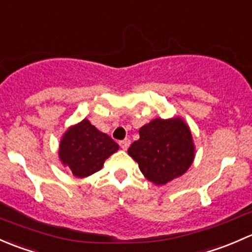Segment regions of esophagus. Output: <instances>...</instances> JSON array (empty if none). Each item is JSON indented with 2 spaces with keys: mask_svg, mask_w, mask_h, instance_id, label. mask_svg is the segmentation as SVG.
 I'll return each mask as SVG.
<instances>
[{
  "mask_svg": "<svg viewBox=\"0 0 252 252\" xmlns=\"http://www.w3.org/2000/svg\"><path fill=\"white\" fill-rule=\"evenodd\" d=\"M119 144H120V147H121V149H124V150H127L128 149V147H129V144H131V141H129V139H124V141H120L119 142Z\"/></svg>",
  "mask_w": 252,
  "mask_h": 252,
  "instance_id": "esophagus-1",
  "label": "esophagus"
}]
</instances>
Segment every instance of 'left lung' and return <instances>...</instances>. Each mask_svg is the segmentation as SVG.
<instances>
[{"label":"left lung","instance_id":"1","mask_svg":"<svg viewBox=\"0 0 252 252\" xmlns=\"http://www.w3.org/2000/svg\"><path fill=\"white\" fill-rule=\"evenodd\" d=\"M128 155L150 182L162 186L182 176L194 160L193 137L181 118L154 119L139 129Z\"/></svg>","mask_w":252,"mask_h":252}]
</instances>
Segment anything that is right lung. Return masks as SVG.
Returning <instances> with one entry per match:
<instances>
[{
  "label": "right lung",
  "mask_w": 252,
  "mask_h": 252,
  "mask_svg": "<svg viewBox=\"0 0 252 252\" xmlns=\"http://www.w3.org/2000/svg\"><path fill=\"white\" fill-rule=\"evenodd\" d=\"M118 149L116 142L84 119L63 134L59 159L71 170L72 175L84 178L99 171L105 160Z\"/></svg>",
  "instance_id": "right-lung-1"
}]
</instances>
